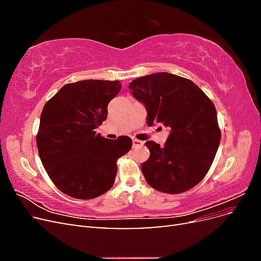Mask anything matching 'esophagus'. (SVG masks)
I'll return each mask as SVG.
<instances>
[{
  "mask_svg": "<svg viewBox=\"0 0 261 261\" xmlns=\"http://www.w3.org/2000/svg\"><path fill=\"white\" fill-rule=\"evenodd\" d=\"M143 145H144L143 141H140L138 139H133V147L134 148H137V147H140V146H143Z\"/></svg>",
  "mask_w": 261,
  "mask_h": 261,
  "instance_id": "obj_1",
  "label": "esophagus"
}]
</instances>
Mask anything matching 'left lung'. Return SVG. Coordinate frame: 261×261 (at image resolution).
Wrapping results in <instances>:
<instances>
[{"label": "left lung", "instance_id": "obj_1", "mask_svg": "<svg viewBox=\"0 0 261 261\" xmlns=\"http://www.w3.org/2000/svg\"><path fill=\"white\" fill-rule=\"evenodd\" d=\"M128 88L146 107L148 126L159 123L171 129L163 147L145 144L150 156L141 172L147 183L167 194L193 188L206 176L219 148L215 105L192 81L170 73L138 77Z\"/></svg>", "mask_w": 261, "mask_h": 261}]
</instances>
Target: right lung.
<instances>
[{"mask_svg":"<svg viewBox=\"0 0 261 261\" xmlns=\"http://www.w3.org/2000/svg\"><path fill=\"white\" fill-rule=\"evenodd\" d=\"M121 87L118 81H81L63 86L45 103L37 134L38 152L62 193L92 199L114 184L116 161L129 151L132 139H108L96 128L107 120L109 102Z\"/></svg>","mask_w":261,"mask_h":261,"instance_id":"add662e5","label":"right lung"}]
</instances>
